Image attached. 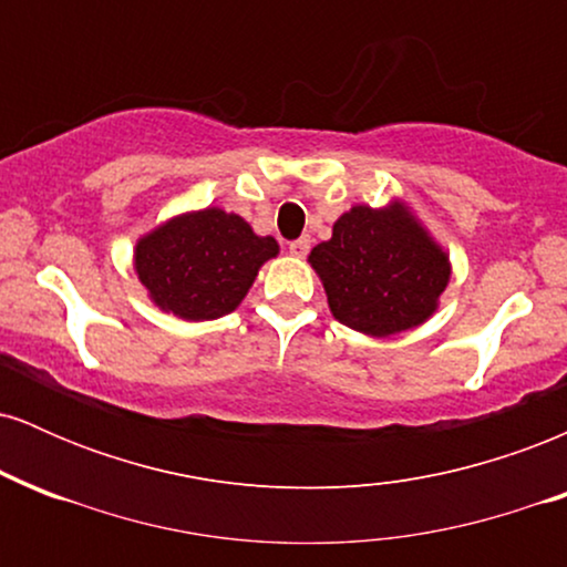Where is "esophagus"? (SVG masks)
Listing matches in <instances>:
<instances>
[{
    "mask_svg": "<svg viewBox=\"0 0 567 567\" xmlns=\"http://www.w3.org/2000/svg\"><path fill=\"white\" fill-rule=\"evenodd\" d=\"M309 247H311V239L309 237H301V239H296V243H290V256H296V258H303L306 252H309Z\"/></svg>",
    "mask_w": 567,
    "mask_h": 567,
    "instance_id": "34e87169",
    "label": "esophagus"
}]
</instances>
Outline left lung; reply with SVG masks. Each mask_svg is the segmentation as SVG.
Segmentation results:
<instances>
[{
    "mask_svg": "<svg viewBox=\"0 0 567 567\" xmlns=\"http://www.w3.org/2000/svg\"><path fill=\"white\" fill-rule=\"evenodd\" d=\"M309 264L336 320L373 338L424 324L451 282V256L402 199L351 207Z\"/></svg>",
    "mask_w": 567,
    "mask_h": 567,
    "instance_id": "obj_1",
    "label": "left lung"
}]
</instances>
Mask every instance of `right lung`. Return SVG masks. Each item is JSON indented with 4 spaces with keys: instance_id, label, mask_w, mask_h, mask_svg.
Wrapping results in <instances>:
<instances>
[{
    "instance_id": "obj_1",
    "label": "right lung",
    "mask_w": 567,
    "mask_h": 567,
    "mask_svg": "<svg viewBox=\"0 0 567 567\" xmlns=\"http://www.w3.org/2000/svg\"><path fill=\"white\" fill-rule=\"evenodd\" d=\"M277 252V239L258 237L243 216L205 207L143 234L133 269L154 306L178 320L205 322L231 315Z\"/></svg>"
}]
</instances>
